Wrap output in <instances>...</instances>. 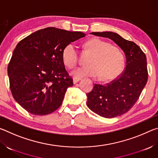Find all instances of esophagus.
Instances as JSON below:
<instances>
[{
  "instance_id": "34e87169",
  "label": "esophagus",
  "mask_w": 158,
  "mask_h": 158,
  "mask_svg": "<svg viewBox=\"0 0 158 158\" xmlns=\"http://www.w3.org/2000/svg\"><path fill=\"white\" fill-rule=\"evenodd\" d=\"M80 79H78V78H75V77H74V78H73V83H74V84H77V82H79V81H80Z\"/></svg>"
}]
</instances>
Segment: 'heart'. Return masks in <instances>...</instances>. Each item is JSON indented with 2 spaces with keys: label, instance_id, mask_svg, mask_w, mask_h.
Wrapping results in <instances>:
<instances>
[{
  "label": "heart",
  "instance_id": "1",
  "mask_svg": "<svg viewBox=\"0 0 158 158\" xmlns=\"http://www.w3.org/2000/svg\"><path fill=\"white\" fill-rule=\"evenodd\" d=\"M85 51L90 53L88 58V65L77 68L72 73L75 78L100 75L103 80L114 79L121 73L124 66V58L118 48L98 37L90 39L84 44ZM63 59L69 68L76 66L78 52L75 45L68 44L63 51Z\"/></svg>",
  "mask_w": 158,
  "mask_h": 158
}]
</instances>
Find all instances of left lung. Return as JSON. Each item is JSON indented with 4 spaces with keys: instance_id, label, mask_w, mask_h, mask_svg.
<instances>
[{
    "instance_id": "1",
    "label": "left lung",
    "mask_w": 158,
    "mask_h": 158,
    "mask_svg": "<svg viewBox=\"0 0 158 158\" xmlns=\"http://www.w3.org/2000/svg\"><path fill=\"white\" fill-rule=\"evenodd\" d=\"M94 35L107 37L123 51L125 68L118 78L105 85L95 84L87 93V106L102 117L114 118L127 112L135 105L148 80L146 56L135 42L111 31L93 32Z\"/></svg>"
}]
</instances>
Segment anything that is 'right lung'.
Returning a JSON list of instances; mask_svg holds the SVG:
<instances>
[{
	"label": "right lung",
	"instance_id": "obj_1",
	"mask_svg": "<svg viewBox=\"0 0 158 158\" xmlns=\"http://www.w3.org/2000/svg\"><path fill=\"white\" fill-rule=\"evenodd\" d=\"M85 36L49 27L37 31L17 44L7 67L15 100L29 113L43 116L59 107L73 79L66 71L63 51Z\"/></svg>",
	"mask_w": 158,
	"mask_h": 158
}]
</instances>
